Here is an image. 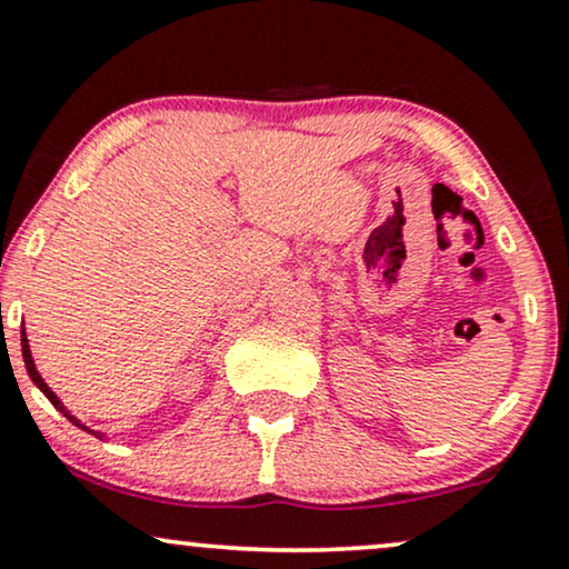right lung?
Listing matches in <instances>:
<instances>
[{
  "mask_svg": "<svg viewBox=\"0 0 569 569\" xmlns=\"http://www.w3.org/2000/svg\"><path fill=\"white\" fill-rule=\"evenodd\" d=\"M20 343H23V362H26V370H28V376H31V380H33V383L41 388V393H44V397H47L49 401H52V405H54L57 409H60V412H62L64 417H68V420H70V422H73V426H78V428H83V430H89V433H91V436H97V438H104V433H99V430H91V428H86L81 420H76V417H73V415H70V412H68V409H64V405H62V401H60V399H57V393L52 391V388H49V386L44 383V378H41V376H39V370H36V365H33V357H31V347H28V336H26V330H23V338H20Z\"/></svg>",
  "mask_w": 569,
  "mask_h": 569,
  "instance_id": "1",
  "label": "right lung"
}]
</instances>
